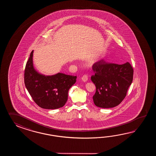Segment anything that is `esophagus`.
<instances>
[{
  "instance_id": "esophagus-1",
  "label": "esophagus",
  "mask_w": 156,
  "mask_h": 156,
  "mask_svg": "<svg viewBox=\"0 0 156 156\" xmlns=\"http://www.w3.org/2000/svg\"><path fill=\"white\" fill-rule=\"evenodd\" d=\"M81 80H82V81H83V82H86V81H87V80H88V77H87V76L86 75H84L82 77Z\"/></svg>"
}]
</instances>
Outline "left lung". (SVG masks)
<instances>
[{
  "instance_id": "1",
  "label": "left lung",
  "mask_w": 156,
  "mask_h": 156,
  "mask_svg": "<svg viewBox=\"0 0 156 156\" xmlns=\"http://www.w3.org/2000/svg\"><path fill=\"white\" fill-rule=\"evenodd\" d=\"M91 81L96 86L93 99L95 105L102 108L118 105L126 96L132 84L133 69L129 62L122 65L108 63L104 60L93 64Z\"/></svg>"
}]
</instances>
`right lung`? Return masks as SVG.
I'll return each mask as SVG.
<instances>
[{
  "label": "right lung",
  "instance_id": "add662e5",
  "mask_svg": "<svg viewBox=\"0 0 156 156\" xmlns=\"http://www.w3.org/2000/svg\"><path fill=\"white\" fill-rule=\"evenodd\" d=\"M33 50L30 54L24 71V83L30 95L38 106L46 109H56L65 105L70 87L77 77L57 73L46 76L33 66Z\"/></svg>",
  "mask_w": 156,
  "mask_h": 156
}]
</instances>
